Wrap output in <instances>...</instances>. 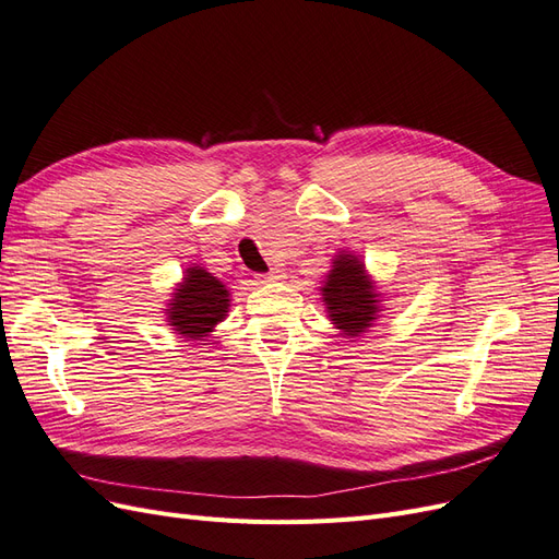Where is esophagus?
Returning <instances> with one entry per match:
<instances>
[{
  "instance_id": "esophagus-1",
  "label": "esophagus",
  "mask_w": 559,
  "mask_h": 559,
  "mask_svg": "<svg viewBox=\"0 0 559 559\" xmlns=\"http://www.w3.org/2000/svg\"><path fill=\"white\" fill-rule=\"evenodd\" d=\"M282 277H284V275L280 273V270H273V273L261 275V277H259V282H261V284H273V282H280Z\"/></svg>"
}]
</instances>
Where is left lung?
Returning <instances> with one entry per match:
<instances>
[{"label": "left lung", "mask_w": 559, "mask_h": 559, "mask_svg": "<svg viewBox=\"0 0 559 559\" xmlns=\"http://www.w3.org/2000/svg\"><path fill=\"white\" fill-rule=\"evenodd\" d=\"M319 292L329 321L349 341L364 337L384 310L376 280L368 275L364 259L354 251L343 249L335 253Z\"/></svg>", "instance_id": "1"}]
</instances>
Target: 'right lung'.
<instances>
[{"label":"right lung","mask_w":559,"mask_h":559,"mask_svg":"<svg viewBox=\"0 0 559 559\" xmlns=\"http://www.w3.org/2000/svg\"><path fill=\"white\" fill-rule=\"evenodd\" d=\"M230 292L226 284L207 273L205 267L193 263L183 270L181 282L175 284L170 300L165 302L167 326L181 337L202 341L216 324L228 317Z\"/></svg>","instance_id":"right-lung-1"}]
</instances>
